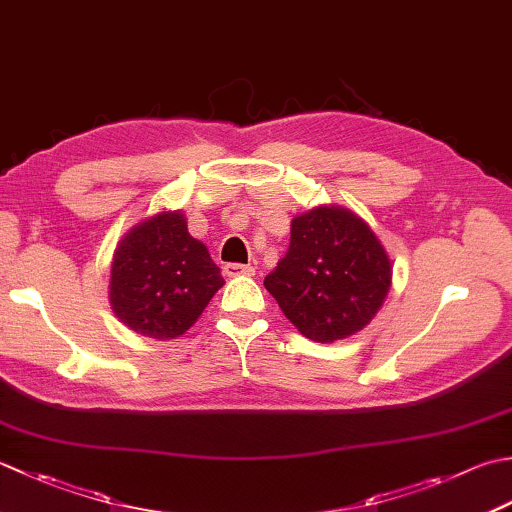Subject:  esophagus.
I'll use <instances>...</instances> for the list:
<instances>
[{"mask_svg": "<svg viewBox=\"0 0 512 512\" xmlns=\"http://www.w3.org/2000/svg\"><path fill=\"white\" fill-rule=\"evenodd\" d=\"M224 275L226 277H239V275H255V266L250 264H226L224 266Z\"/></svg>", "mask_w": 512, "mask_h": 512, "instance_id": "esophagus-1", "label": "esophagus"}]
</instances>
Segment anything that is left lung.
Listing matches in <instances>:
<instances>
[{
  "label": "left lung",
  "instance_id": "obj_1",
  "mask_svg": "<svg viewBox=\"0 0 512 512\" xmlns=\"http://www.w3.org/2000/svg\"><path fill=\"white\" fill-rule=\"evenodd\" d=\"M390 279V259L364 219L317 206L293 219L288 253L264 286L299 333L330 344L370 324Z\"/></svg>",
  "mask_w": 512,
  "mask_h": 512
}]
</instances>
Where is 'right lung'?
Wrapping results in <instances>:
<instances>
[{
  "label": "right lung",
  "instance_id": "add662e5",
  "mask_svg": "<svg viewBox=\"0 0 512 512\" xmlns=\"http://www.w3.org/2000/svg\"><path fill=\"white\" fill-rule=\"evenodd\" d=\"M224 286L208 248L190 237L186 217L159 213L133 226L117 244L108 299L135 333L153 339L184 335Z\"/></svg>",
  "mask_w": 512,
  "mask_h": 512
}]
</instances>
